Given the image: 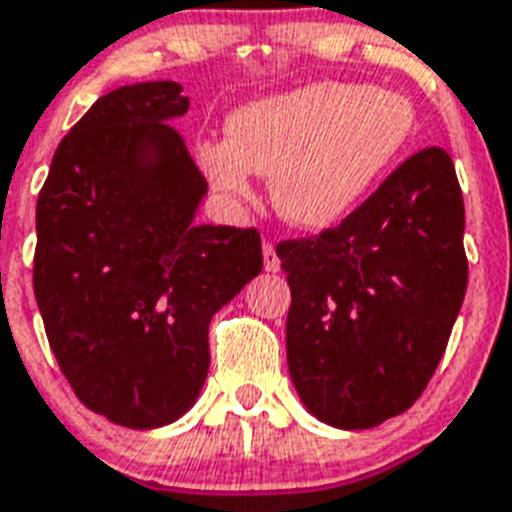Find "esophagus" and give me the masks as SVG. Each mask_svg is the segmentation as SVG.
Returning <instances> with one entry per match:
<instances>
[{
	"label": "esophagus",
	"mask_w": 512,
	"mask_h": 512,
	"mask_svg": "<svg viewBox=\"0 0 512 512\" xmlns=\"http://www.w3.org/2000/svg\"><path fill=\"white\" fill-rule=\"evenodd\" d=\"M264 266L266 272H280V256H277L274 243H269V240L264 243Z\"/></svg>",
	"instance_id": "1"
}]
</instances>
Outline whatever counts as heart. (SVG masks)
I'll list each match as a JSON object with an SVG mask.
<instances>
[{"label": "heart", "mask_w": 512, "mask_h": 512, "mask_svg": "<svg viewBox=\"0 0 512 512\" xmlns=\"http://www.w3.org/2000/svg\"><path fill=\"white\" fill-rule=\"evenodd\" d=\"M413 128L416 112L400 94L322 80L235 109L227 141L201 143L198 164L232 201L251 198L253 172L272 175L287 222L327 227L390 170Z\"/></svg>", "instance_id": "1"}]
</instances>
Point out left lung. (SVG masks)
<instances>
[{
    "instance_id": "left-lung-1",
    "label": "left lung",
    "mask_w": 512,
    "mask_h": 512,
    "mask_svg": "<svg viewBox=\"0 0 512 512\" xmlns=\"http://www.w3.org/2000/svg\"><path fill=\"white\" fill-rule=\"evenodd\" d=\"M463 227L453 159L429 146L340 225L277 243L287 366L319 421L371 429L421 398L466 295Z\"/></svg>"
}]
</instances>
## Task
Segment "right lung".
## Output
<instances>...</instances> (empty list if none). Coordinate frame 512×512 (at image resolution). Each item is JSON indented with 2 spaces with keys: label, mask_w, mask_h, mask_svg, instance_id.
Masks as SVG:
<instances>
[{
  "label": "right lung",
  "mask_w": 512,
  "mask_h": 512,
  "mask_svg": "<svg viewBox=\"0 0 512 512\" xmlns=\"http://www.w3.org/2000/svg\"><path fill=\"white\" fill-rule=\"evenodd\" d=\"M183 86L101 96L62 138L36 204L33 293L78 400L130 429L196 403L209 322L264 266L256 227L196 225L206 177L172 125Z\"/></svg>",
  "instance_id": "add662e5"
}]
</instances>
